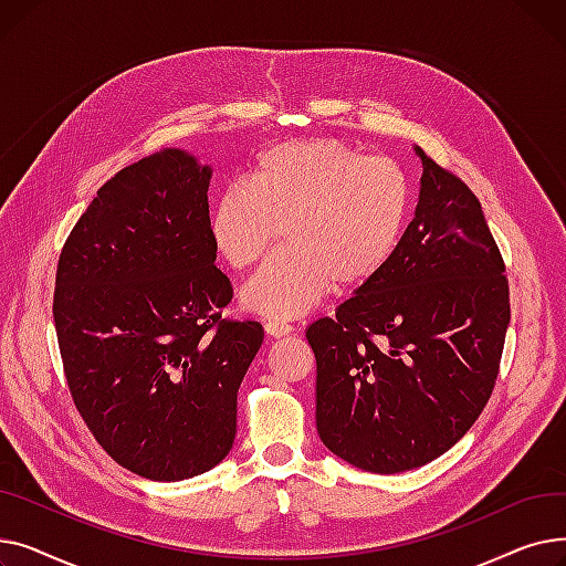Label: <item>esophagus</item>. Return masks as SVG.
Wrapping results in <instances>:
<instances>
[{
	"label": "esophagus",
	"instance_id": "esophagus-1",
	"mask_svg": "<svg viewBox=\"0 0 566 566\" xmlns=\"http://www.w3.org/2000/svg\"><path fill=\"white\" fill-rule=\"evenodd\" d=\"M263 328H265V333H268V335L275 337V339H280V337L291 335L293 325H291V323H286V321H282V318H268Z\"/></svg>",
	"mask_w": 566,
	"mask_h": 566
}]
</instances>
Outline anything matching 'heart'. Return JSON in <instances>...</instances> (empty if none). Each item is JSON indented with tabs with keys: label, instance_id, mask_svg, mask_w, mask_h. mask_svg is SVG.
Wrapping results in <instances>:
<instances>
[{
	"label": "heart",
	"instance_id": "obj_1",
	"mask_svg": "<svg viewBox=\"0 0 566 566\" xmlns=\"http://www.w3.org/2000/svg\"><path fill=\"white\" fill-rule=\"evenodd\" d=\"M412 211V186L388 158L325 137L282 139L250 163L245 184L227 186L208 235L231 271H248L277 241L284 250L245 284L241 305L291 318L335 286L367 289L395 259Z\"/></svg>",
	"mask_w": 566,
	"mask_h": 566
}]
</instances>
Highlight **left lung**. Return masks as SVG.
Listing matches in <instances>:
<instances>
[{
  "label": "left lung",
  "instance_id": "1",
  "mask_svg": "<svg viewBox=\"0 0 566 566\" xmlns=\"http://www.w3.org/2000/svg\"><path fill=\"white\" fill-rule=\"evenodd\" d=\"M422 160L420 201L382 275L307 328L316 429L350 465L395 474L457 444L480 418L510 325V282L482 203Z\"/></svg>",
  "mask_w": 566,
  "mask_h": 566
}]
</instances>
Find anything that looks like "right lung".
Segmentation results:
<instances>
[{
    "label": "right lung",
    "mask_w": 566,
    "mask_h": 566,
    "mask_svg": "<svg viewBox=\"0 0 566 566\" xmlns=\"http://www.w3.org/2000/svg\"><path fill=\"white\" fill-rule=\"evenodd\" d=\"M208 184L181 148L112 176L56 263L54 328L69 390L101 448L139 478L216 468L235 438V397L263 342L222 318L231 284L208 235Z\"/></svg>",
    "instance_id": "right-lung-1"
}]
</instances>
